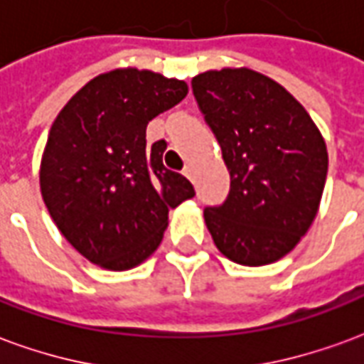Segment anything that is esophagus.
I'll return each mask as SVG.
<instances>
[{
    "label": "esophagus",
    "mask_w": 364,
    "mask_h": 364,
    "mask_svg": "<svg viewBox=\"0 0 364 364\" xmlns=\"http://www.w3.org/2000/svg\"><path fill=\"white\" fill-rule=\"evenodd\" d=\"M183 175L187 177V179H195V169H193V166H185V169H183Z\"/></svg>",
    "instance_id": "1"
}]
</instances>
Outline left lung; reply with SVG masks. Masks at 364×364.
<instances>
[{"mask_svg":"<svg viewBox=\"0 0 364 364\" xmlns=\"http://www.w3.org/2000/svg\"><path fill=\"white\" fill-rule=\"evenodd\" d=\"M191 85L230 171L226 200L205 208L206 228L228 259L274 263L318 214L328 175L320 130L282 85L247 68L210 70Z\"/></svg>","mask_w":364,"mask_h":364,"instance_id":"8db88e82","label":"left lung"}]
</instances>
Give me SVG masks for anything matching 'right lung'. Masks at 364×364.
<instances>
[{
	"label": "right lung",
	"mask_w": 364,
	"mask_h": 364,
	"mask_svg": "<svg viewBox=\"0 0 364 364\" xmlns=\"http://www.w3.org/2000/svg\"><path fill=\"white\" fill-rule=\"evenodd\" d=\"M187 83L122 68L93 77L60 111L41 161V193L62 236L111 271L158 250L169 208L195 197L164 166L166 142L146 148V127L181 103Z\"/></svg>",
	"instance_id": "1"
}]
</instances>
